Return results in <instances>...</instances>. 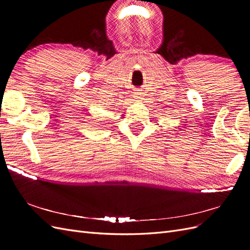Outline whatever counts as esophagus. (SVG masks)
<instances>
[{"mask_svg":"<svg viewBox=\"0 0 250 250\" xmlns=\"http://www.w3.org/2000/svg\"><path fill=\"white\" fill-rule=\"evenodd\" d=\"M135 98H137V99H141V98H142L141 93H137V94H135Z\"/></svg>","mask_w":250,"mask_h":250,"instance_id":"obj_1","label":"esophagus"}]
</instances>
